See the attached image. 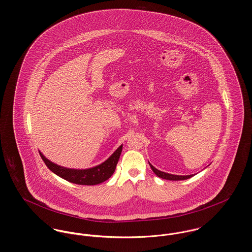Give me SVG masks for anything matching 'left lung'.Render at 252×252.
<instances>
[{
    "mask_svg": "<svg viewBox=\"0 0 252 252\" xmlns=\"http://www.w3.org/2000/svg\"><path fill=\"white\" fill-rule=\"evenodd\" d=\"M150 165V168L151 170L154 172V174L161 178V179H164V180H187V179H190L193 177V175H190V176H176V175H171V174H167V173H164V172H161L159 170H157L156 168H154L151 164Z\"/></svg>",
    "mask_w": 252,
    "mask_h": 252,
    "instance_id": "8db88e82",
    "label": "left lung"
}]
</instances>
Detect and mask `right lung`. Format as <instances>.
I'll return each mask as SVG.
<instances>
[{
	"mask_svg": "<svg viewBox=\"0 0 252 252\" xmlns=\"http://www.w3.org/2000/svg\"><path fill=\"white\" fill-rule=\"evenodd\" d=\"M122 151V145L119 146L115 152L108 158L107 161L102 163L101 165L87 169V170H73V169H67L61 166H58L52 162H50L48 159H46L41 152H39V155L47 168L59 176L60 178L64 180H68L75 184L80 185H95L102 183L104 181L108 180L112 174L115 171L116 165L118 163V159L120 157Z\"/></svg>",
	"mask_w": 252,
	"mask_h": 252,
	"instance_id": "obj_1",
	"label": "right lung"
}]
</instances>
